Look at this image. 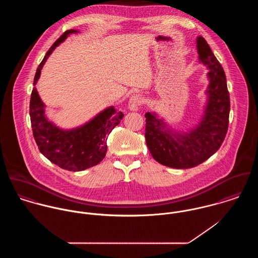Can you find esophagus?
Instances as JSON below:
<instances>
[{
    "mask_svg": "<svg viewBox=\"0 0 258 258\" xmlns=\"http://www.w3.org/2000/svg\"><path fill=\"white\" fill-rule=\"evenodd\" d=\"M144 103V98L140 94H134L131 96L129 103H128V108L129 110L136 111L138 110L139 106Z\"/></svg>",
    "mask_w": 258,
    "mask_h": 258,
    "instance_id": "esophagus-1",
    "label": "esophagus"
}]
</instances>
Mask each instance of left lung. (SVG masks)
<instances>
[{
  "instance_id": "1",
  "label": "left lung",
  "mask_w": 258,
  "mask_h": 258,
  "mask_svg": "<svg viewBox=\"0 0 258 258\" xmlns=\"http://www.w3.org/2000/svg\"><path fill=\"white\" fill-rule=\"evenodd\" d=\"M197 47L200 61L210 70L208 103L200 124L188 132L177 133L155 113L145 114L151 155L158 163L175 169L192 168L208 160L220 149L228 129L230 101L223 69L204 37L197 38Z\"/></svg>"
}]
</instances>
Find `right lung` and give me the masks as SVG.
Here are the masks:
<instances>
[{
  "mask_svg": "<svg viewBox=\"0 0 258 258\" xmlns=\"http://www.w3.org/2000/svg\"><path fill=\"white\" fill-rule=\"evenodd\" d=\"M69 30L55 40L37 68L34 79L36 85L40 71L52 50L70 34ZM30 116L33 135L38 150L50 162L68 171H83L100 163L107 152V138L111 131L120 123L124 114L109 107L88 123L73 130H62L52 124L44 115V104L37 94L36 87L32 91Z\"/></svg>",
  "mask_w": 258,
  "mask_h": 258,
  "instance_id": "add662e5",
  "label": "right lung"
}]
</instances>
